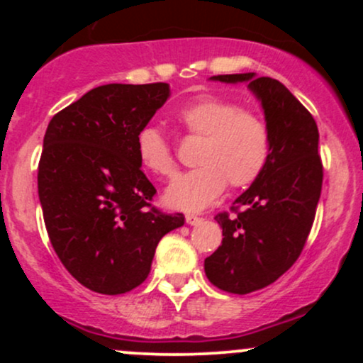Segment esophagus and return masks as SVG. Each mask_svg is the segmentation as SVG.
<instances>
[{"instance_id":"1","label":"esophagus","mask_w":363,"mask_h":363,"mask_svg":"<svg viewBox=\"0 0 363 363\" xmlns=\"http://www.w3.org/2000/svg\"><path fill=\"white\" fill-rule=\"evenodd\" d=\"M201 222H203L201 216H198V215H186V223L187 225H199Z\"/></svg>"}]
</instances>
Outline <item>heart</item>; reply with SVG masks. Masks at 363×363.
I'll return each instance as SVG.
<instances>
[{
    "instance_id": "b5f03b06",
    "label": "heart",
    "mask_w": 363,
    "mask_h": 363,
    "mask_svg": "<svg viewBox=\"0 0 363 363\" xmlns=\"http://www.w3.org/2000/svg\"><path fill=\"white\" fill-rule=\"evenodd\" d=\"M187 136L201 138L198 169L181 174L165 191V203L184 211L205 210L225 187L244 189L261 177L272 155V135L266 121L240 104L223 97H199L174 116ZM136 157L148 172L174 176L176 155L167 136L155 126L136 135Z\"/></svg>"
}]
</instances>
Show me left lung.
Returning a JSON list of instances; mask_svg holds the SVG:
<instances>
[{
    "instance_id": "left-lung-1",
    "label": "left lung",
    "mask_w": 363,
    "mask_h": 363,
    "mask_svg": "<svg viewBox=\"0 0 363 363\" xmlns=\"http://www.w3.org/2000/svg\"><path fill=\"white\" fill-rule=\"evenodd\" d=\"M211 80L249 82L272 135L264 172L235 199L232 215L215 216L223 230L222 245L205 259V273L216 289L245 295L289 272L307 242L323 187L319 131L311 112L278 80L254 73Z\"/></svg>"
}]
</instances>
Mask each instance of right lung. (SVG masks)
Segmentation results:
<instances>
[{
	"label": "right lung",
	"instance_id": "obj_1",
	"mask_svg": "<svg viewBox=\"0 0 363 363\" xmlns=\"http://www.w3.org/2000/svg\"><path fill=\"white\" fill-rule=\"evenodd\" d=\"M167 83H109L52 116L39 160L49 240L77 281L119 295L147 280L157 244L184 225L152 205L136 135L169 99Z\"/></svg>",
	"mask_w": 363,
	"mask_h": 363
}]
</instances>
